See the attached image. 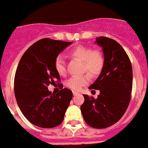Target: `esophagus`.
Instances as JSON below:
<instances>
[{
    "label": "esophagus",
    "instance_id": "1",
    "mask_svg": "<svg viewBox=\"0 0 148 148\" xmlns=\"http://www.w3.org/2000/svg\"><path fill=\"white\" fill-rule=\"evenodd\" d=\"M72 93H73V95H74V96H76V95H77L78 94H79V93H77V92H76V91H73Z\"/></svg>",
    "mask_w": 148,
    "mask_h": 148
}]
</instances>
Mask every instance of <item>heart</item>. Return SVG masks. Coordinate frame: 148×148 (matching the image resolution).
Listing matches in <instances>:
<instances>
[{
  "mask_svg": "<svg viewBox=\"0 0 148 148\" xmlns=\"http://www.w3.org/2000/svg\"><path fill=\"white\" fill-rule=\"evenodd\" d=\"M69 56L82 61V72H88L92 76H98L104 66V57L99 49H92L89 46L78 45L69 52ZM55 70L60 76L67 74L66 63L61 56H58L54 62ZM90 76L88 73L81 76H72L66 82V86L72 90L78 91L90 82Z\"/></svg>",
  "mask_w": 148,
  "mask_h": 148,
  "instance_id": "obj_1",
  "label": "heart"
}]
</instances>
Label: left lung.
Returning a JSON list of instances; mask_svg holds the SVG:
<instances>
[{"instance_id":"obj_1","label":"left lung","mask_w":148,"mask_h":148,"mask_svg":"<svg viewBox=\"0 0 148 148\" xmlns=\"http://www.w3.org/2000/svg\"><path fill=\"white\" fill-rule=\"evenodd\" d=\"M96 43L103 48L104 66L89 89L99 90L100 94L96 99L83 95L85 102L81 110L87 125L104 129L117 122L127 109L131 99L133 70L127 53L115 40L99 36Z\"/></svg>"}]
</instances>
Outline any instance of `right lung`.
I'll use <instances>...</instances> for the list:
<instances>
[{"mask_svg": "<svg viewBox=\"0 0 148 148\" xmlns=\"http://www.w3.org/2000/svg\"><path fill=\"white\" fill-rule=\"evenodd\" d=\"M71 44L49 38L39 40L26 50L18 62L14 76L16 101L24 116L38 127L59 125L72 99V90L67 88L62 87L56 95L48 90L49 85L60 81L54 62Z\"/></svg>", "mask_w": 148, "mask_h": 148, "instance_id": "1", "label": "right lung"}]
</instances>
